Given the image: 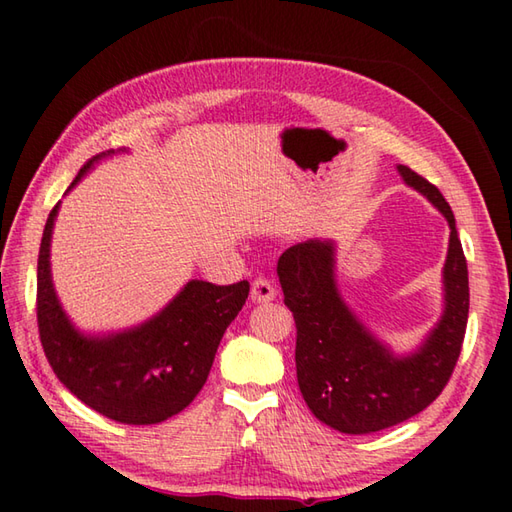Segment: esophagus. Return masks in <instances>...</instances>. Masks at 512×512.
<instances>
[{
    "mask_svg": "<svg viewBox=\"0 0 512 512\" xmlns=\"http://www.w3.org/2000/svg\"><path fill=\"white\" fill-rule=\"evenodd\" d=\"M277 296V291L273 287V282L268 277H257L253 282V289H250V298L255 302H268Z\"/></svg>",
    "mask_w": 512,
    "mask_h": 512,
    "instance_id": "obj_1",
    "label": "esophagus"
}]
</instances>
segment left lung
<instances>
[{
  "label": "left lung",
  "instance_id": "obj_1",
  "mask_svg": "<svg viewBox=\"0 0 512 512\" xmlns=\"http://www.w3.org/2000/svg\"><path fill=\"white\" fill-rule=\"evenodd\" d=\"M406 185L445 214V314L422 348L395 359L366 332L334 284L332 241L291 246L277 262L284 305L296 320L298 386L311 413L341 433H372L413 418L447 386L463 348L470 282L452 207L420 173L400 164Z\"/></svg>",
  "mask_w": 512,
  "mask_h": 512
}]
</instances>
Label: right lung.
<instances>
[{"mask_svg": "<svg viewBox=\"0 0 512 512\" xmlns=\"http://www.w3.org/2000/svg\"><path fill=\"white\" fill-rule=\"evenodd\" d=\"M83 164L72 187L92 167ZM49 212L38 255V332L51 370L83 404L124 424H158L192 404L210 375L225 329L246 305L250 284L192 280L169 307L131 332L85 339L69 325L49 275Z\"/></svg>", "mask_w": 512, "mask_h": 512, "instance_id": "right-lung-1", "label": "right lung"}]
</instances>
